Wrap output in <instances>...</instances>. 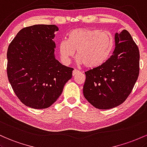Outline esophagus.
Here are the masks:
<instances>
[{
  "label": "esophagus",
  "mask_w": 147,
  "mask_h": 147,
  "mask_svg": "<svg viewBox=\"0 0 147 147\" xmlns=\"http://www.w3.org/2000/svg\"><path fill=\"white\" fill-rule=\"evenodd\" d=\"M78 73H80V71L78 70H76V69H74L73 71V73H72V75H73V76H75L76 75H77Z\"/></svg>",
  "instance_id": "obj_1"
}]
</instances>
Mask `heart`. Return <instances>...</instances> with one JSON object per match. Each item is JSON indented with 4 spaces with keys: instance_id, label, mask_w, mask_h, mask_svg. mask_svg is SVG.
<instances>
[{
    "instance_id": "heart-1",
    "label": "heart",
    "mask_w": 147,
    "mask_h": 147,
    "mask_svg": "<svg viewBox=\"0 0 147 147\" xmlns=\"http://www.w3.org/2000/svg\"><path fill=\"white\" fill-rule=\"evenodd\" d=\"M114 47V37L109 32L78 28L69 32L67 40L60 42L58 51L64 64H69L77 51L80 63L84 64L87 68L95 69L108 60Z\"/></svg>"
}]
</instances>
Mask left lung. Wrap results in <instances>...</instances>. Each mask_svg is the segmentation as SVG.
<instances>
[{"mask_svg":"<svg viewBox=\"0 0 147 147\" xmlns=\"http://www.w3.org/2000/svg\"><path fill=\"white\" fill-rule=\"evenodd\" d=\"M113 55L103 65L85 72L83 94L96 108L108 110L128 98L140 73V51L126 30L115 36Z\"/></svg>","mask_w":147,"mask_h":147,"instance_id":"obj_1","label":"left lung"}]
</instances>
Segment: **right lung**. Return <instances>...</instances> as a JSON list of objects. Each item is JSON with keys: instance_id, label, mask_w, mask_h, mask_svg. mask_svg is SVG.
Returning <instances> with one entry per match:
<instances>
[{"instance_id": "obj_1", "label": "right lung", "mask_w": 147, "mask_h": 147, "mask_svg": "<svg viewBox=\"0 0 147 147\" xmlns=\"http://www.w3.org/2000/svg\"><path fill=\"white\" fill-rule=\"evenodd\" d=\"M55 25L24 28L8 47L7 78L22 103L34 109L50 107L72 77L73 68L55 58Z\"/></svg>"}]
</instances>
